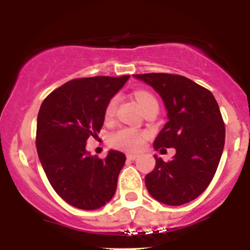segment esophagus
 <instances>
[{"label":"esophagus","instance_id":"esophagus-1","mask_svg":"<svg viewBox=\"0 0 250 250\" xmlns=\"http://www.w3.org/2000/svg\"><path fill=\"white\" fill-rule=\"evenodd\" d=\"M127 159L130 160V161H134V160L137 159V155H135V154H127Z\"/></svg>","mask_w":250,"mask_h":250}]
</instances>
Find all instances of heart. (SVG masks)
Returning a JSON list of instances; mask_svg holds the SVG:
<instances>
[{
	"label": "heart",
	"instance_id": "heart-1",
	"mask_svg": "<svg viewBox=\"0 0 250 250\" xmlns=\"http://www.w3.org/2000/svg\"><path fill=\"white\" fill-rule=\"evenodd\" d=\"M135 97H136L137 102L141 105V108L146 107V105L150 102H156V99H155L150 93L145 90L136 91V93H135ZM116 103L117 97H113V99L109 101L107 107H105V116L109 117L113 115L116 107ZM109 141H110V145L114 146L115 148L122 149V150L125 151H135L139 150V149L142 147L143 136L140 133H137V131L133 130V129L123 128L115 131V133L111 135Z\"/></svg>",
	"mask_w": 250,
	"mask_h": 250
}]
</instances>
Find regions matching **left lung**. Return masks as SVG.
Masks as SVG:
<instances>
[{"instance_id": "left-lung-1", "label": "left lung", "mask_w": 250, "mask_h": 250, "mask_svg": "<svg viewBox=\"0 0 250 250\" xmlns=\"http://www.w3.org/2000/svg\"><path fill=\"white\" fill-rule=\"evenodd\" d=\"M134 77L153 87L167 109L168 122L155 139L154 149L176 150L169 162L154 155L156 166L146 176V187L165 205L190 202L211 182L225 147L219 104L208 89L185 76L151 73Z\"/></svg>"}]
</instances>
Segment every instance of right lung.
I'll return each instance as SVG.
<instances>
[{"mask_svg": "<svg viewBox=\"0 0 250 250\" xmlns=\"http://www.w3.org/2000/svg\"><path fill=\"white\" fill-rule=\"evenodd\" d=\"M129 77L73 80L42 102L37 115V154L51 187L73 207L99 209L115 194L125 155L111 149L101 160L90 156L85 142L100 133L105 107Z\"/></svg>", "mask_w": 250, "mask_h": 250, "instance_id": "1", "label": "right lung"}]
</instances>
